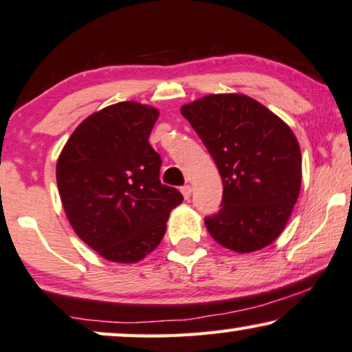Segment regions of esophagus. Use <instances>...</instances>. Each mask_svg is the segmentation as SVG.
<instances>
[{
	"mask_svg": "<svg viewBox=\"0 0 352 352\" xmlns=\"http://www.w3.org/2000/svg\"><path fill=\"white\" fill-rule=\"evenodd\" d=\"M191 186L190 185H185V186H182V195H184V198L185 199H190V196H191Z\"/></svg>",
	"mask_w": 352,
	"mask_h": 352,
	"instance_id": "esophagus-1",
	"label": "esophagus"
}]
</instances>
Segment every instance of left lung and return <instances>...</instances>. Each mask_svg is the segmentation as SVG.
I'll return each mask as SVG.
<instances>
[{"mask_svg":"<svg viewBox=\"0 0 352 352\" xmlns=\"http://www.w3.org/2000/svg\"><path fill=\"white\" fill-rule=\"evenodd\" d=\"M223 184L222 208L206 217L219 245L252 252L280 236L301 190V149L292 129L240 93L208 95L182 106Z\"/></svg>","mask_w":352,"mask_h":352,"instance_id":"left-lung-1","label":"left lung"}]
</instances>
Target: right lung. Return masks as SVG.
Wrapping results in <instances>:
<instances>
[{
    "label": "right lung",
    "instance_id": "right-lung-1",
    "mask_svg": "<svg viewBox=\"0 0 352 352\" xmlns=\"http://www.w3.org/2000/svg\"><path fill=\"white\" fill-rule=\"evenodd\" d=\"M157 117L156 107L135 101L107 106L74 130L56 164L69 223L107 261L133 264L146 257L184 201L159 180L162 161L148 142Z\"/></svg>",
    "mask_w": 352,
    "mask_h": 352
}]
</instances>
